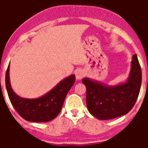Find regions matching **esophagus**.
<instances>
[{"instance_id": "obj_1", "label": "esophagus", "mask_w": 148, "mask_h": 148, "mask_svg": "<svg viewBox=\"0 0 148 148\" xmlns=\"http://www.w3.org/2000/svg\"><path fill=\"white\" fill-rule=\"evenodd\" d=\"M84 76V72L82 70H78L75 73V77H76L77 80H81V78H83Z\"/></svg>"}]
</instances>
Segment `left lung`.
<instances>
[{
    "mask_svg": "<svg viewBox=\"0 0 148 148\" xmlns=\"http://www.w3.org/2000/svg\"><path fill=\"white\" fill-rule=\"evenodd\" d=\"M141 68L137 54L131 61L127 82L117 86H106L89 78H84L86 86V103L89 112L100 120H109L126 114L133 108L140 93Z\"/></svg>",
    "mask_w": 148,
    "mask_h": 148,
    "instance_id": "1",
    "label": "left lung"
}]
</instances>
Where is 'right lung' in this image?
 Instances as JSON below:
<instances>
[{
  "label": "right lung",
  "instance_id": "add662e5",
  "mask_svg": "<svg viewBox=\"0 0 148 148\" xmlns=\"http://www.w3.org/2000/svg\"><path fill=\"white\" fill-rule=\"evenodd\" d=\"M74 81L75 75L73 74L60 81L42 97L27 99L17 96L12 90L9 77V66L5 76L6 88L13 107L21 117L31 122H47L54 119L60 112L65 97Z\"/></svg>",
  "mask_w": 148,
  "mask_h": 148
}]
</instances>
